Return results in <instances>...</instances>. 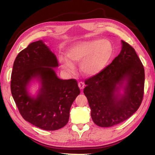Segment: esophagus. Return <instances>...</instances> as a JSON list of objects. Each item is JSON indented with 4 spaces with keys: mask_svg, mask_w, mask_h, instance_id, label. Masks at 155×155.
Returning <instances> with one entry per match:
<instances>
[{
    "mask_svg": "<svg viewBox=\"0 0 155 155\" xmlns=\"http://www.w3.org/2000/svg\"><path fill=\"white\" fill-rule=\"evenodd\" d=\"M78 87L80 88V89L83 90L84 88V84L83 82H79V83H78Z\"/></svg>",
    "mask_w": 155,
    "mask_h": 155,
    "instance_id": "34e87169",
    "label": "esophagus"
}]
</instances>
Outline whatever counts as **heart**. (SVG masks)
<instances>
[{"label": "heart", "instance_id": "b5f03b06", "mask_svg": "<svg viewBox=\"0 0 155 155\" xmlns=\"http://www.w3.org/2000/svg\"><path fill=\"white\" fill-rule=\"evenodd\" d=\"M113 54V47L107 40H94L77 42L69 48L67 54L59 57L62 68L72 72L75 70L74 63H80V69L84 74L93 77L103 70ZM73 62L72 63L71 61Z\"/></svg>", "mask_w": 155, "mask_h": 155}]
</instances>
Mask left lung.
I'll use <instances>...</instances> for the list:
<instances>
[{"label": "left lung", "instance_id": "left-lung-1", "mask_svg": "<svg viewBox=\"0 0 155 155\" xmlns=\"http://www.w3.org/2000/svg\"><path fill=\"white\" fill-rule=\"evenodd\" d=\"M122 50L99 74L85 81L84 94L94 123L110 127L123 123L139 108L144 94V69L134 49L122 41ZM124 91L123 94L120 90Z\"/></svg>", "mask_w": 155, "mask_h": 155}]
</instances>
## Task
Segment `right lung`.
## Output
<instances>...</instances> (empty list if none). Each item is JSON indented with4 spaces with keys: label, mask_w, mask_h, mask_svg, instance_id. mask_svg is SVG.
<instances>
[{
    "label": "right lung",
    "mask_w": 155,
    "mask_h": 155,
    "mask_svg": "<svg viewBox=\"0 0 155 155\" xmlns=\"http://www.w3.org/2000/svg\"><path fill=\"white\" fill-rule=\"evenodd\" d=\"M55 54L42 41L32 42L18 54L13 64L11 90L22 118L41 129L55 130L67 124L71 107L81 91L75 79L58 78ZM32 79L41 83L38 96L27 87Z\"/></svg>",
    "instance_id": "1"
}]
</instances>
